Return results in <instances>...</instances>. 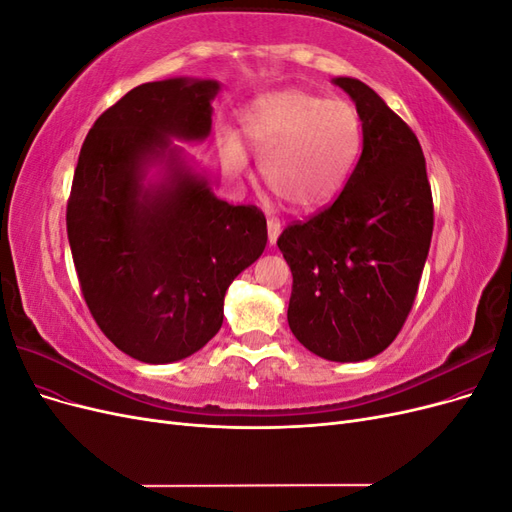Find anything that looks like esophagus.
<instances>
[{
    "label": "esophagus",
    "instance_id": "34e87169",
    "mask_svg": "<svg viewBox=\"0 0 512 512\" xmlns=\"http://www.w3.org/2000/svg\"><path fill=\"white\" fill-rule=\"evenodd\" d=\"M267 228H269V243L271 245H275V241H277V237H280V222H277L275 218H269L267 220Z\"/></svg>",
    "mask_w": 512,
    "mask_h": 512
}]
</instances>
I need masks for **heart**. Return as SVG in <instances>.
Here are the masks:
<instances>
[{
    "label": "heart",
    "mask_w": 512,
    "mask_h": 512,
    "mask_svg": "<svg viewBox=\"0 0 512 512\" xmlns=\"http://www.w3.org/2000/svg\"><path fill=\"white\" fill-rule=\"evenodd\" d=\"M239 121L247 143L260 151L262 181L299 211L331 203L359 160L361 117L346 100L282 89L247 104ZM218 143L226 173L243 175L247 156L239 138L222 132Z\"/></svg>",
    "instance_id": "heart-1"
}]
</instances>
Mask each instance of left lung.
Wrapping results in <instances>:
<instances>
[{
	"mask_svg": "<svg viewBox=\"0 0 512 512\" xmlns=\"http://www.w3.org/2000/svg\"><path fill=\"white\" fill-rule=\"evenodd\" d=\"M363 126V153L329 207L277 239L292 271L288 324L322 359L356 363L389 348L416 299L433 232L425 156L374 89L339 76Z\"/></svg>",
	"mask_w": 512,
	"mask_h": 512,
	"instance_id": "8db88e82",
	"label": "left lung"
}]
</instances>
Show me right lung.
<instances>
[{"instance_id": "right-lung-1", "label": "right lung", "mask_w": 512, "mask_h": 512, "mask_svg": "<svg viewBox=\"0 0 512 512\" xmlns=\"http://www.w3.org/2000/svg\"><path fill=\"white\" fill-rule=\"evenodd\" d=\"M215 81L138 85L96 119L74 168L68 241L85 303L100 331L132 359L173 363L220 331L224 294L267 245L254 205H228L181 164L170 136L211 130ZM166 161L167 181L142 185Z\"/></svg>"}]
</instances>
